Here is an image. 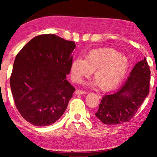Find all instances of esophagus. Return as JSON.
<instances>
[{"mask_svg": "<svg viewBox=\"0 0 157 157\" xmlns=\"http://www.w3.org/2000/svg\"><path fill=\"white\" fill-rule=\"evenodd\" d=\"M75 94L76 95H82V94H86V92L84 91H82V90H79V89H77Z\"/></svg>", "mask_w": 157, "mask_h": 157, "instance_id": "1", "label": "esophagus"}]
</instances>
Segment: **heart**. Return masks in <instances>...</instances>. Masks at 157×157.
Wrapping results in <instances>:
<instances>
[{
    "mask_svg": "<svg viewBox=\"0 0 157 157\" xmlns=\"http://www.w3.org/2000/svg\"><path fill=\"white\" fill-rule=\"evenodd\" d=\"M129 68L126 56L110 48L92 50L85 59H74L71 63L70 72L73 81L80 83L84 78H88L94 71L95 81L100 89L109 90L123 80Z\"/></svg>",
    "mask_w": 157,
    "mask_h": 157,
    "instance_id": "b5f03b06",
    "label": "heart"
}]
</instances>
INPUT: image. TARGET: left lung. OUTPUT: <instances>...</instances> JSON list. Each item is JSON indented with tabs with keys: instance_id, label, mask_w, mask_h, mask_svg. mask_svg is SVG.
<instances>
[{
	"instance_id": "1",
	"label": "left lung",
	"mask_w": 157,
	"mask_h": 157,
	"mask_svg": "<svg viewBox=\"0 0 157 157\" xmlns=\"http://www.w3.org/2000/svg\"><path fill=\"white\" fill-rule=\"evenodd\" d=\"M150 70L145 57L138 62L123 86L102 97L95 115L106 124L129 122L149 94Z\"/></svg>"
}]
</instances>
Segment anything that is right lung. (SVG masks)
Wrapping results in <instances>:
<instances>
[{"instance_id": "obj_1", "label": "right lung", "mask_w": 157, "mask_h": 157, "mask_svg": "<svg viewBox=\"0 0 157 157\" xmlns=\"http://www.w3.org/2000/svg\"><path fill=\"white\" fill-rule=\"evenodd\" d=\"M75 46L55 34H42L16 56L12 94L21 115L33 125H51L65 112L75 91L66 79Z\"/></svg>"}]
</instances>
